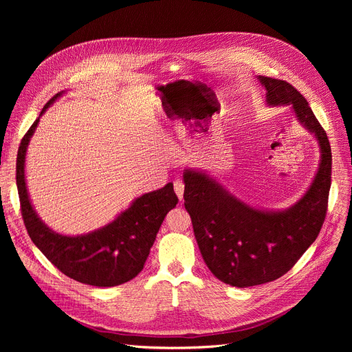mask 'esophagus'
<instances>
[{
	"instance_id": "34e87169",
	"label": "esophagus",
	"mask_w": 352,
	"mask_h": 352,
	"mask_svg": "<svg viewBox=\"0 0 352 352\" xmlns=\"http://www.w3.org/2000/svg\"><path fill=\"white\" fill-rule=\"evenodd\" d=\"M184 189H185L184 182H182L181 179H175V181H174V190H175V193H177V196H178L179 200L184 199Z\"/></svg>"
}]
</instances>
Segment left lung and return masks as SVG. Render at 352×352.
<instances>
[{
	"mask_svg": "<svg viewBox=\"0 0 352 352\" xmlns=\"http://www.w3.org/2000/svg\"><path fill=\"white\" fill-rule=\"evenodd\" d=\"M269 106H292L320 147L318 173L298 202L285 210L243 204L214 178L184 171V199L200 254L210 272L232 287H252L285 274L315 242L323 226L331 184V148L305 97L285 80L258 76Z\"/></svg>",
	"mask_w": 352,
	"mask_h": 352,
	"instance_id": "1",
	"label": "left lung"
}]
</instances>
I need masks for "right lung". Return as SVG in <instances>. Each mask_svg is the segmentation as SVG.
Here are the masks:
<instances>
[{
  "instance_id": "1",
  "label": "right lung",
  "mask_w": 352,
  "mask_h": 352,
  "mask_svg": "<svg viewBox=\"0 0 352 352\" xmlns=\"http://www.w3.org/2000/svg\"><path fill=\"white\" fill-rule=\"evenodd\" d=\"M61 94L50 100L40 117ZM40 117L22 138L16 157L21 212L30 239L61 273L79 283L116 287L132 280L142 272L164 217L178 204L173 184L136 197L114 221L89 234L68 236L53 231L34 212L25 181L26 150Z\"/></svg>"
}]
</instances>
